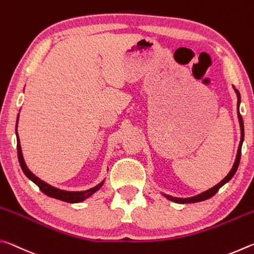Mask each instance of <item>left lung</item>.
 Returning a JSON list of instances; mask_svg holds the SVG:
<instances>
[{
    "mask_svg": "<svg viewBox=\"0 0 254 254\" xmlns=\"http://www.w3.org/2000/svg\"><path fill=\"white\" fill-rule=\"evenodd\" d=\"M234 91L236 93V95H238V118H239V122H240V128H241V141H240V145H239V149H238V154H236V159L234 161V165L232 167V169L229 174H227L226 177L221 180V183H218L217 185H215L214 187H212L208 190H206L204 192H201L199 195H196V196H192V197H188V198H179V197H173V196H169V195H166V194H162L165 197H167L169 200L171 201H175V203H178V204H191V203H197V201H203L210 198V197H213L216 192L218 191V189H220L222 186H224V185L230 182L232 179V177L235 175L236 170H238V167H239V163H240V159H241V149H242V143H243V140H244V126H243V119L241 117L240 114V111H239V107H240V103H241V96H240V93L238 89H235L234 87Z\"/></svg>",
    "mask_w": 254,
    "mask_h": 254,
    "instance_id": "left-lung-1",
    "label": "left lung"
}]
</instances>
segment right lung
<instances>
[{"instance_id": "1", "label": "right lung", "mask_w": 254, "mask_h": 254, "mask_svg": "<svg viewBox=\"0 0 254 254\" xmlns=\"http://www.w3.org/2000/svg\"><path fill=\"white\" fill-rule=\"evenodd\" d=\"M16 124H18V122H16ZM16 135H18V134H16ZM16 141H18L16 148H18L19 162H20V166H21V168H22L24 175L27 176V177L30 180H32V182L40 188V190L44 192V194H46L47 196L53 197V198L63 200V201H67V203H80V201H83L86 198H88L89 196H92L94 192H96L98 189H100L103 186V184H104V180H103V182L98 184L97 186L93 187L91 189H87V190H84V191H67V190H63V189H59V188L50 186L49 184H47V183L44 182V180L38 178L37 176H34L31 173V171L28 169V167H27V165H25L24 159H23V156H22V151H21L19 136H18V139H16Z\"/></svg>"}]
</instances>
